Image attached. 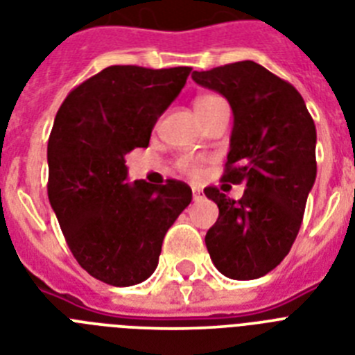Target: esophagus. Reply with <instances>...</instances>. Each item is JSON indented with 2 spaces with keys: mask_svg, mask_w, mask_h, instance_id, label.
<instances>
[{
  "mask_svg": "<svg viewBox=\"0 0 355 355\" xmlns=\"http://www.w3.org/2000/svg\"><path fill=\"white\" fill-rule=\"evenodd\" d=\"M204 193L202 189H198V187H193V200H202Z\"/></svg>",
  "mask_w": 355,
  "mask_h": 355,
  "instance_id": "obj_1",
  "label": "esophagus"
}]
</instances>
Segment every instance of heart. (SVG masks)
Listing matches in <instances>:
<instances>
[{
    "label": "heart",
    "mask_w": 355,
    "mask_h": 355,
    "mask_svg": "<svg viewBox=\"0 0 355 355\" xmlns=\"http://www.w3.org/2000/svg\"><path fill=\"white\" fill-rule=\"evenodd\" d=\"M218 96H213V94H204V96H198L197 100H195V109L200 107V105H206V103L213 102V100H217ZM180 168L186 169V171H195V166H193L191 160H187V158H184V160H180V164H178Z\"/></svg>",
    "instance_id": "heart-1"
}]
</instances>
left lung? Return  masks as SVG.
<instances>
[{
    "mask_svg": "<svg viewBox=\"0 0 355 355\" xmlns=\"http://www.w3.org/2000/svg\"><path fill=\"white\" fill-rule=\"evenodd\" d=\"M191 78L230 102L233 129L223 180L246 184L239 202L217 187L204 189L218 206L207 252L226 277L259 279L281 264L297 237L318 175L315 123L292 83L250 60Z\"/></svg>",
    "mask_w": 355,
    "mask_h": 355,
    "instance_id": "left-lung-1",
    "label": "left lung"
}]
</instances>
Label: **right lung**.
Here are the masks:
<instances>
[{
  "instance_id": "obj_1",
  "label": "right lung",
  "mask_w": 355,
  "mask_h": 355,
  "mask_svg": "<svg viewBox=\"0 0 355 355\" xmlns=\"http://www.w3.org/2000/svg\"><path fill=\"white\" fill-rule=\"evenodd\" d=\"M191 67L111 65L63 100L49 137V202L78 264L111 286L151 277L162 241L191 202L180 180L128 182L125 155L148 148Z\"/></svg>"
}]
</instances>
